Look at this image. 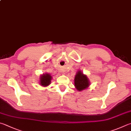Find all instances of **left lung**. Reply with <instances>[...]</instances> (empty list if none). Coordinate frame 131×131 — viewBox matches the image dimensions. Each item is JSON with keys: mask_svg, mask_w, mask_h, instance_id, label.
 <instances>
[{"mask_svg": "<svg viewBox=\"0 0 131 131\" xmlns=\"http://www.w3.org/2000/svg\"><path fill=\"white\" fill-rule=\"evenodd\" d=\"M90 85V82L86 75L81 71H78L74 78V86L78 91H82L88 88Z\"/></svg>", "mask_w": 131, "mask_h": 131, "instance_id": "1", "label": "left lung"}]
</instances>
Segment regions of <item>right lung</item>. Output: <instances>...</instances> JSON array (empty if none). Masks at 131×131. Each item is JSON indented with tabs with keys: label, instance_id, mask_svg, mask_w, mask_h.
<instances>
[{
	"label": "right lung",
	"instance_id": "add662e5",
	"mask_svg": "<svg viewBox=\"0 0 131 131\" xmlns=\"http://www.w3.org/2000/svg\"><path fill=\"white\" fill-rule=\"evenodd\" d=\"M52 77L48 73H45L40 77V84L43 86H47L50 84Z\"/></svg>",
	"mask_w": 131,
	"mask_h": 131
}]
</instances>
